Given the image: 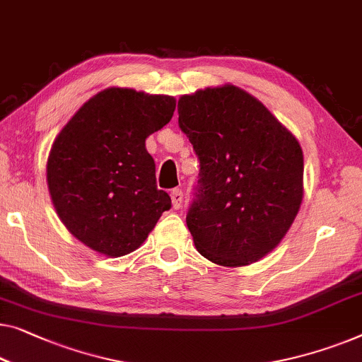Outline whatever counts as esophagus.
Listing matches in <instances>:
<instances>
[{"label": "esophagus", "instance_id": "34e87169", "mask_svg": "<svg viewBox=\"0 0 362 362\" xmlns=\"http://www.w3.org/2000/svg\"><path fill=\"white\" fill-rule=\"evenodd\" d=\"M171 202H173V209H181L182 204V191L181 189H173L171 191Z\"/></svg>", "mask_w": 362, "mask_h": 362}]
</instances>
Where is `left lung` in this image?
Instances as JSON below:
<instances>
[{"label":"left lung","instance_id":"obj_1","mask_svg":"<svg viewBox=\"0 0 362 362\" xmlns=\"http://www.w3.org/2000/svg\"><path fill=\"white\" fill-rule=\"evenodd\" d=\"M180 127L201 161L186 223L204 258L240 268L271 253L303 199L302 146L259 99L233 85L182 94Z\"/></svg>","mask_w":362,"mask_h":362}]
</instances>
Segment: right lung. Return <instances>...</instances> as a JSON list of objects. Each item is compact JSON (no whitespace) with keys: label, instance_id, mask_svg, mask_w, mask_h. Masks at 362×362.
<instances>
[{"label":"right lung","instance_id":"1","mask_svg":"<svg viewBox=\"0 0 362 362\" xmlns=\"http://www.w3.org/2000/svg\"><path fill=\"white\" fill-rule=\"evenodd\" d=\"M176 99L106 88L78 109L52 144L47 185L64 225L109 258L132 253L155 228L171 197L156 187L148 135L170 122Z\"/></svg>","mask_w":362,"mask_h":362}]
</instances>
